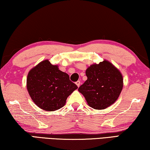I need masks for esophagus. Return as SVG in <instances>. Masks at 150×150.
<instances>
[{
  "mask_svg": "<svg viewBox=\"0 0 150 150\" xmlns=\"http://www.w3.org/2000/svg\"><path fill=\"white\" fill-rule=\"evenodd\" d=\"M75 84L76 85H77V87H79V86H80V85H81V82H80V81H77V82H76L75 83Z\"/></svg>",
  "mask_w": 150,
  "mask_h": 150,
  "instance_id": "1",
  "label": "esophagus"
}]
</instances>
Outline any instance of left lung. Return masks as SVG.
Wrapping results in <instances>:
<instances>
[{"instance_id":"1","label":"left lung","mask_w":150,"mask_h":150,"mask_svg":"<svg viewBox=\"0 0 150 150\" xmlns=\"http://www.w3.org/2000/svg\"><path fill=\"white\" fill-rule=\"evenodd\" d=\"M87 81L78 91L91 108L103 110L115 102L122 90L121 73L106 60L93 64L86 70Z\"/></svg>"}]
</instances>
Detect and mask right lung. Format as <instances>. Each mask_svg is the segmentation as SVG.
<instances>
[{
  "instance_id": "right-lung-1",
  "label": "right lung",
  "mask_w": 150,
  "mask_h": 150,
  "mask_svg": "<svg viewBox=\"0 0 150 150\" xmlns=\"http://www.w3.org/2000/svg\"><path fill=\"white\" fill-rule=\"evenodd\" d=\"M26 81L30 97L35 105L45 111H54L63 107L68 96L78 88L69 80L68 74L47 59L32 68Z\"/></svg>"
}]
</instances>
